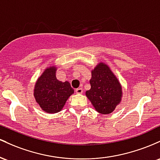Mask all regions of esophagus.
<instances>
[{"label":"esophagus","instance_id":"1","mask_svg":"<svg viewBox=\"0 0 160 160\" xmlns=\"http://www.w3.org/2000/svg\"><path fill=\"white\" fill-rule=\"evenodd\" d=\"M75 92H76V94H81L83 93V90H82V88H77L75 90Z\"/></svg>","mask_w":160,"mask_h":160}]
</instances>
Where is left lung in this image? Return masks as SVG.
<instances>
[{
    "label": "left lung",
    "mask_w": 160,
    "mask_h": 160,
    "mask_svg": "<svg viewBox=\"0 0 160 160\" xmlns=\"http://www.w3.org/2000/svg\"><path fill=\"white\" fill-rule=\"evenodd\" d=\"M90 84L91 89L85 94L95 110L104 115L113 112L122 100V88L110 68L99 62L91 70Z\"/></svg>",
    "instance_id": "left-lung-1"
}]
</instances>
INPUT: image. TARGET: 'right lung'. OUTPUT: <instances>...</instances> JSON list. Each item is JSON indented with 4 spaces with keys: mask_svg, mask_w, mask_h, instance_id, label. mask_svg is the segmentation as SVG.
<instances>
[{
    "mask_svg": "<svg viewBox=\"0 0 160 160\" xmlns=\"http://www.w3.org/2000/svg\"><path fill=\"white\" fill-rule=\"evenodd\" d=\"M56 66L47 67L38 78L34 97L41 109L48 113H57L63 108L68 98L74 93L69 82H62L56 77Z\"/></svg>",
    "mask_w": 160,
    "mask_h": 160,
    "instance_id": "obj_1",
    "label": "right lung"
}]
</instances>
